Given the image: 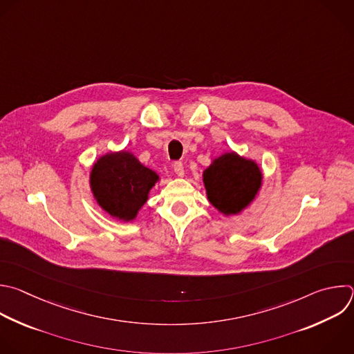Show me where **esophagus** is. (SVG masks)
<instances>
[{"instance_id":"34e87169","label":"esophagus","mask_w":354,"mask_h":354,"mask_svg":"<svg viewBox=\"0 0 354 354\" xmlns=\"http://www.w3.org/2000/svg\"><path fill=\"white\" fill-rule=\"evenodd\" d=\"M174 171H175V174H176L178 176H183V175H185L183 164H182V162H179V161L174 162Z\"/></svg>"}]
</instances>
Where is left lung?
I'll return each mask as SVG.
<instances>
[{"label":"left lung","instance_id":"1","mask_svg":"<svg viewBox=\"0 0 354 354\" xmlns=\"http://www.w3.org/2000/svg\"><path fill=\"white\" fill-rule=\"evenodd\" d=\"M203 176L209 203L223 214L242 211L254 198L261 185V172L256 162L234 153L215 160Z\"/></svg>","mask_w":354,"mask_h":354}]
</instances>
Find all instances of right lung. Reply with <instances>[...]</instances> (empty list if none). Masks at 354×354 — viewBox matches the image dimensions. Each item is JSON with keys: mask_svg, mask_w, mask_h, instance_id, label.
Returning <instances> with one entry per match:
<instances>
[{"mask_svg": "<svg viewBox=\"0 0 354 354\" xmlns=\"http://www.w3.org/2000/svg\"><path fill=\"white\" fill-rule=\"evenodd\" d=\"M158 175L131 153L101 157L91 171V189L98 204L112 216L131 221L147 201Z\"/></svg>", "mask_w": 354, "mask_h": 354, "instance_id": "right-lung-1", "label": "right lung"}]
</instances>
